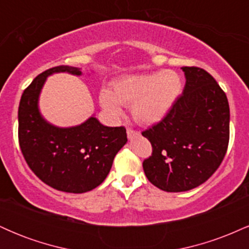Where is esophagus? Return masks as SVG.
<instances>
[{
    "mask_svg": "<svg viewBox=\"0 0 249 249\" xmlns=\"http://www.w3.org/2000/svg\"><path fill=\"white\" fill-rule=\"evenodd\" d=\"M126 133H127V138L128 139H134V138H137V137L141 136V133L137 132V131L132 130V128H127Z\"/></svg>",
    "mask_w": 249,
    "mask_h": 249,
    "instance_id": "obj_1",
    "label": "esophagus"
}]
</instances>
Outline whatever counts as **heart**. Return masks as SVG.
Instances as JSON below:
<instances>
[{
  "instance_id": "b5f03b06",
  "label": "heart",
  "mask_w": 249,
  "mask_h": 249,
  "mask_svg": "<svg viewBox=\"0 0 249 249\" xmlns=\"http://www.w3.org/2000/svg\"><path fill=\"white\" fill-rule=\"evenodd\" d=\"M181 90V78L173 70L132 73L112 82L110 91L103 90L99 102L113 118L122 117V105H131L133 118L141 124L151 125L168 115Z\"/></svg>"
}]
</instances>
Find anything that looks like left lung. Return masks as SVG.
I'll list each match as a JSON object with an SVG mask.
<instances>
[{
    "label": "left lung",
    "mask_w": 249,
    "mask_h": 249,
    "mask_svg": "<svg viewBox=\"0 0 249 249\" xmlns=\"http://www.w3.org/2000/svg\"><path fill=\"white\" fill-rule=\"evenodd\" d=\"M186 84L168 115L142 134L153 152L142 162L151 182L166 192H185L220 166L230 141V105L207 71L184 67Z\"/></svg>",
    "instance_id": "obj_1"
}]
</instances>
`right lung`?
Instances as JSON below:
<instances>
[{"mask_svg":"<svg viewBox=\"0 0 249 249\" xmlns=\"http://www.w3.org/2000/svg\"><path fill=\"white\" fill-rule=\"evenodd\" d=\"M82 76L79 68L59 65L38 75L24 90L18 107V141L34 173L53 188L84 193L104 181L118 151L126 144L124 127L103 125L95 115L75 126L51 124L39 110V96L53 73Z\"/></svg>","mask_w":249,"mask_h":249,"instance_id":"right-lung-1","label":"right lung"}]
</instances>
